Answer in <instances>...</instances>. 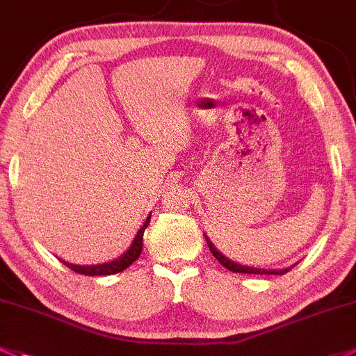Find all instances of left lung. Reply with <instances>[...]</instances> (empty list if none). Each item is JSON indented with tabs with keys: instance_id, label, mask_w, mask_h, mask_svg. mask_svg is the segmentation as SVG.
Wrapping results in <instances>:
<instances>
[{
	"instance_id": "obj_1",
	"label": "left lung",
	"mask_w": 356,
	"mask_h": 356,
	"mask_svg": "<svg viewBox=\"0 0 356 356\" xmlns=\"http://www.w3.org/2000/svg\"><path fill=\"white\" fill-rule=\"evenodd\" d=\"M204 237H207V235H204ZM207 244L209 247V250H211L213 256L218 259V263L223 264V266H225L228 271H232V273H245V275H285V273H288L291 268H293V266H290V268H285V269H280V271H278V269H257V268L242 266V264L234 263V261L227 259L223 254H220L218 250L215 249V245H213L211 242L208 241V237H207Z\"/></svg>"
}]
</instances>
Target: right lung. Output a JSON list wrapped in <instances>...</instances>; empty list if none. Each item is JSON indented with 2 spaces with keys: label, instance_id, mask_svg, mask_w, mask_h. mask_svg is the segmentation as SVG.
<instances>
[{
  "label": "right lung",
  "instance_id": "1",
  "mask_svg": "<svg viewBox=\"0 0 356 356\" xmlns=\"http://www.w3.org/2000/svg\"><path fill=\"white\" fill-rule=\"evenodd\" d=\"M149 223V216L145 222V225L138 230L136 237H134L133 244H131L128 252L122 254L119 259L112 261V263H106V264H97V266H76V264H71L66 263V261H61L65 266H68L71 271L78 273V275H85V276H106V275H115V273H121L124 271L126 268H129L134 261L140 257L141 249H143V234H145V228L148 227Z\"/></svg>",
  "mask_w": 356,
  "mask_h": 356
}]
</instances>
